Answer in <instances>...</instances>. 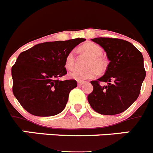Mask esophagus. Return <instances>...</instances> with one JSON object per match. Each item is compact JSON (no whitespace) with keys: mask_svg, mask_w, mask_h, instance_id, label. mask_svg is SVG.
Returning <instances> with one entry per match:
<instances>
[{"mask_svg":"<svg viewBox=\"0 0 153 153\" xmlns=\"http://www.w3.org/2000/svg\"><path fill=\"white\" fill-rule=\"evenodd\" d=\"M85 82L84 81H78L77 82V84L79 85V86H82L83 84H84Z\"/></svg>","mask_w":153,"mask_h":153,"instance_id":"obj_1","label":"esophagus"}]
</instances>
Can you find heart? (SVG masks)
<instances>
[{"label": "heart", "mask_w": 153, "mask_h": 153, "mask_svg": "<svg viewBox=\"0 0 153 153\" xmlns=\"http://www.w3.org/2000/svg\"><path fill=\"white\" fill-rule=\"evenodd\" d=\"M81 50L91 57L89 67L92 68L87 70H75L69 74L70 79L77 81H83L94 78L98 74V71L102 72L105 70V61L102 58V49L100 46L94 43H87L81 47ZM64 65L67 70H71L74 69L75 65V54L74 51L69 52L67 55Z\"/></svg>", "instance_id": "heart-1"}]
</instances>
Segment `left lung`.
Returning a JSON list of instances; mask_svg holds the SVG:
<instances>
[{"mask_svg":"<svg viewBox=\"0 0 153 153\" xmlns=\"http://www.w3.org/2000/svg\"><path fill=\"white\" fill-rule=\"evenodd\" d=\"M92 40L103 48L109 63L102 76L91 81L93 90L87 97L89 103L102 115L123 113L140 95L146 77L143 54L126 40L108 37ZM100 81L108 84L100 86Z\"/></svg>","mask_w":153,"mask_h":153,"instance_id":"1","label":"left lung"}]
</instances>
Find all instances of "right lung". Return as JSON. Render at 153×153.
<instances>
[{
    "instance_id": "obj_1",
    "label": "right lung",
    "mask_w": 153,
    "mask_h": 153,
    "mask_svg": "<svg viewBox=\"0 0 153 153\" xmlns=\"http://www.w3.org/2000/svg\"><path fill=\"white\" fill-rule=\"evenodd\" d=\"M86 39L45 42L19 55L11 69L13 93L21 106L36 117H51L64 109L74 79L60 80L67 74L65 58Z\"/></svg>"
}]
</instances>
